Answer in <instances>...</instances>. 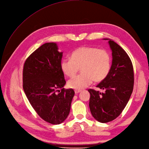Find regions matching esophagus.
Instances as JSON below:
<instances>
[{"instance_id": "1", "label": "esophagus", "mask_w": 149, "mask_h": 149, "mask_svg": "<svg viewBox=\"0 0 149 149\" xmlns=\"http://www.w3.org/2000/svg\"><path fill=\"white\" fill-rule=\"evenodd\" d=\"M81 92V90H76H76H74V92H75L76 94H78Z\"/></svg>"}]
</instances>
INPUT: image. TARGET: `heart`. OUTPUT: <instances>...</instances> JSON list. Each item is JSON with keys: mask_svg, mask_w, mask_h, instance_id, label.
<instances>
[{"mask_svg": "<svg viewBox=\"0 0 149 149\" xmlns=\"http://www.w3.org/2000/svg\"><path fill=\"white\" fill-rule=\"evenodd\" d=\"M70 58L63 59L61 68L65 75L73 77L81 68L82 73L68 81V87L76 90L87 87L93 80L96 82L103 81L111 68L110 53L96 47H80L72 52Z\"/></svg>", "mask_w": 149, "mask_h": 149, "instance_id": "b5f03b06", "label": "heart"}]
</instances>
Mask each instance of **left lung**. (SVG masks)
Instances as JSON below:
<instances>
[{
    "instance_id": "left-lung-1",
    "label": "left lung",
    "mask_w": 149,
    "mask_h": 149,
    "mask_svg": "<svg viewBox=\"0 0 149 149\" xmlns=\"http://www.w3.org/2000/svg\"><path fill=\"white\" fill-rule=\"evenodd\" d=\"M112 63L108 76L97 86L103 93L90 88L89 108L97 121L107 123L119 116L128 103L133 90L134 71L127 53L118 44L108 41Z\"/></svg>"
}]
</instances>
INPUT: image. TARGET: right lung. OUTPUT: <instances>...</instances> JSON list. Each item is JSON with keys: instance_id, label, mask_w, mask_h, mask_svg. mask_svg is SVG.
Masks as SVG:
<instances>
[{"instance_id": "add662e5", "label": "right lung", "mask_w": 149, "mask_h": 149, "mask_svg": "<svg viewBox=\"0 0 149 149\" xmlns=\"http://www.w3.org/2000/svg\"><path fill=\"white\" fill-rule=\"evenodd\" d=\"M57 49L54 43L41 46L27 58L22 71V87L30 103L43 120L54 125L66 119L74 95L72 88H62L66 81L61 68L62 52Z\"/></svg>"}]
</instances>
